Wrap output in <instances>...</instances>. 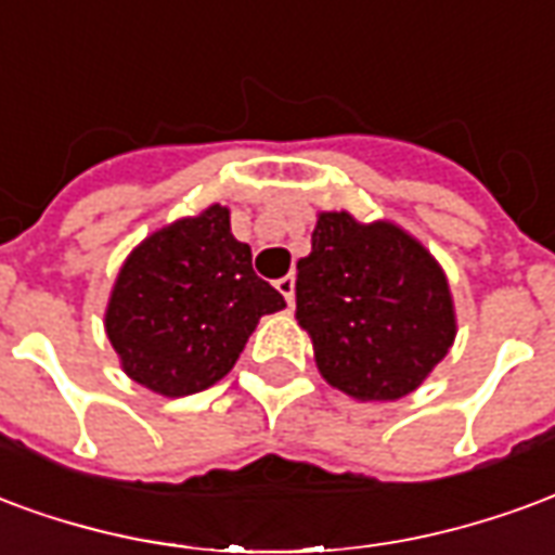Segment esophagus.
Here are the masks:
<instances>
[{"label":"esophagus","instance_id":"1","mask_svg":"<svg viewBox=\"0 0 555 555\" xmlns=\"http://www.w3.org/2000/svg\"><path fill=\"white\" fill-rule=\"evenodd\" d=\"M274 286H278V293L286 298V305H293V301H295V278H293V274H283L281 281L274 283Z\"/></svg>","mask_w":555,"mask_h":555}]
</instances>
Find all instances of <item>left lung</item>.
Returning a JSON list of instances; mask_svg holds the SVG:
<instances>
[{"instance_id":"obj_1","label":"left lung","mask_w":555,"mask_h":555,"mask_svg":"<svg viewBox=\"0 0 555 555\" xmlns=\"http://www.w3.org/2000/svg\"><path fill=\"white\" fill-rule=\"evenodd\" d=\"M298 260L295 319L331 387L363 402L402 399L447 358L455 310L438 260L390 221L319 212Z\"/></svg>"}]
</instances>
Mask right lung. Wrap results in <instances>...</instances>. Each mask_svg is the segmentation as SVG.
<instances>
[{"instance_id":"1","label":"right lung","mask_w":555,"mask_h":555,"mask_svg":"<svg viewBox=\"0 0 555 555\" xmlns=\"http://www.w3.org/2000/svg\"><path fill=\"white\" fill-rule=\"evenodd\" d=\"M286 301L254 274L250 248L230 233L221 204L141 242L117 274L106 334L132 382L192 396L221 382L260 317Z\"/></svg>"}]
</instances>
